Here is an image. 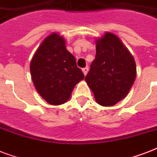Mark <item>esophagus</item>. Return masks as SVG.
Masks as SVG:
<instances>
[{
    "instance_id": "34e87169",
    "label": "esophagus",
    "mask_w": 157,
    "mask_h": 157,
    "mask_svg": "<svg viewBox=\"0 0 157 157\" xmlns=\"http://www.w3.org/2000/svg\"><path fill=\"white\" fill-rule=\"evenodd\" d=\"M82 72H83V74L86 75V74H87V72H88V68H87V67H85V68H83V69H82Z\"/></svg>"
}]
</instances>
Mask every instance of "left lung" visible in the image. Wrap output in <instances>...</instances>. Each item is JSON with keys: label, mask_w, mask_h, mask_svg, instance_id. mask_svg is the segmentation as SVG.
Returning <instances> with one entry per match:
<instances>
[{"label": "left lung", "mask_w": 157, "mask_h": 157, "mask_svg": "<svg viewBox=\"0 0 157 157\" xmlns=\"http://www.w3.org/2000/svg\"><path fill=\"white\" fill-rule=\"evenodd\" d=\"M135 78V59L118 36L106 32L96 39V58L85 81L97 102L115 105L128 95Z\"/></svg>", "instance_id": "left-lung-1"}]
</instances>
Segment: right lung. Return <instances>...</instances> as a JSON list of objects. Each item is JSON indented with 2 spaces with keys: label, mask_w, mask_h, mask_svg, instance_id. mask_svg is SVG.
<instances>
[{
  "label": "right lung",
  "mask_w": 157,
  "mask_h": 157,
  "mask_svg": "<svg viewBox=\"0 0 157 157\" xmlns=\"http://www.w3.org/2000/svg\"><path fill=\"white\" fill-rule=\"evenodd\" d=\"M30 72L37 92L51 105L68 101L75 86L84 79L74 55L57 33L45 38L30 62Z\"/></svg>",
  "instance_id": "right-lung-1"
}]
</instances>
